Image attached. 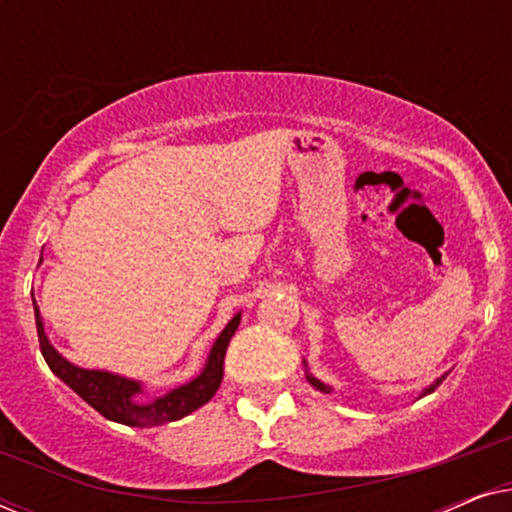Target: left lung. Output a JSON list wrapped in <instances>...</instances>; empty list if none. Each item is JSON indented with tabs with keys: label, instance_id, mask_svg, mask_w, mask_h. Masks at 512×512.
<instances>
[{
	"label": "left lung",
	"instance_id": "8db88e82",
	"mask_svg": "<svg viewBox=\"0 0 512 512\" xmlns=\"http://www.w3.org/2000/svg\"><path fill=\"white\" fill-rule=\"evenodd\" d=\"M445 377H447V373H445L443 377H438V380H436V382H433V384H431V387H426V389L422 391V396H426V394H431V391H436V387H438V384H440V382H443V380H445ZM307 382H310L314 389L324 391V394H331V387H326V384H324V382H319V380H317V377L307 375Z\"/></svg>",
	"mask_w": 512,
	"mask_h": 512
}]
</instances>
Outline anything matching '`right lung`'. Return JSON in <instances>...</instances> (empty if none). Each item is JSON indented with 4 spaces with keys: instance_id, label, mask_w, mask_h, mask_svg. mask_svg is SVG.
I'll list each match as a JSON object with an SVG mask.
<instances>
[{
    "instance_id": "obj_1",
    "label": "right lung",
    "mask_w": 512,
    "mask_h": 512,
    "mask_svg": "<svg viewBox=\"0 0 512 512\" xmlns=\"http://www.w3.org/2000/svg\"><path fill=\"white\" fill-rule=\"evenodd\" d=\"M34 319H37V335L41 354L48 363V368L74 389L90 408H95L102 417L111 419V422L125 424V426H158L165 422H174L191 415L200 405H205L209 398L216 394L223 380V359H226L228 342L233 338L237 326H240V314H235L223 328L219 338L212 345V352L207 356L205 368L202 373L188 384L172 389L170 394L153 398L151 403H139L137 396L142 394V384L128 377L107 373V370H88L69 363L65 356L58 354L51 342L46 338L44 321H41L39 307L34 303Z\"/></svg>"
}]
</instances>
